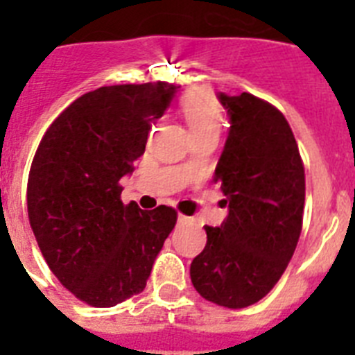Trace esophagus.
Instances as JSON below:
<instances>
[{"mask_svg": "<svg viewBox=\"0 0 355 355\" xmlns=\"http://www.w3.org/2000/svg\"><path fill=\"white\" fill-rule=\"evenodd\" d=\"M178 224H180V225L193 224V218H192V216H187V215H178Z\"/></svg>", "mask_w": 355, "mask_h": 355, "instance_id": "1", "label": "esophagus"}]
</instances>
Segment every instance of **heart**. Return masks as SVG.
Here are the masks:
<instances>
[{
	"instance_id": "1",
	"label": "heart",
	"mask_w": 355,
	"mask_h": 355,
	"mask_svg": "<svg viewBox=\"0 0 355 355\" xmlns=\"http://www.w3.org/2000/svg\"><path fill=\"white\" fill-rule=\"evenodd\" d=\"M181 114L193 139L220 133L224 112L213 92L206 89L188 90L181 97Z\"/></svg>"
}]
</instances>
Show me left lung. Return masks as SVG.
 <instances>
[{
    "mask_svg": "<svg viewBox=\"0 0 355 355\" xmlns=\"http://www.w3.org/2000/svg\"><path fill=\"white\" fill-rule=\"evenodd\" d=\"M229 128L215 168L229 213L206 225L205 250L190 265L200 297L241 309L275 286L302 231L306 175L293 131L270 103L252 94H218Z\"/></svg>",
    "mask_w": 355,
    "mask_h": 355,
    "instance_id": "1",
    "label": "left lung"
}]
</instances>
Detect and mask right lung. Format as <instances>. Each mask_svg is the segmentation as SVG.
Returning <instances> with one entry per match:
<instances>
[{
    "mask_svg": "<svg viewBox=\"0 0 355 355\" xmlns=\"http://www.w3.org/2000/svg\"><path fill=\"white\" fill-rule=\"evenodd\" d=\"M178 87L112 85L69 105L39 144L28 175V216L44 259L62 284L94 307L146 288L174 229L168 206L122 205L121 178L144 155L150 124Z\"/></svg>",
    "mask_w": 355,
    "mask_h": 355,
    "instance_id": "add662e5",
    "label": "right lung"
}]
</instances>
